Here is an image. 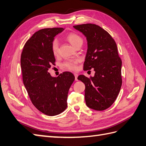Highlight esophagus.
Instances as JSON below:
<instances>
[{
  "label": "esophagus",
  "instance_id": "obj_1",
  "mask_svg": "<svg viewBox=\"0 0 146 146\" xmlns=\"http://www.w3.org/2000/svg\"><path fill=\"white\" fill-rule=\"evenodd\" d=\"M74 76H75V80H76V81H77V80H78V79H77L78 74H76V73H75V74H74Z\"/></svg>",
  "mask_w": 146,
  "mask_h": 146
}]
</instances>
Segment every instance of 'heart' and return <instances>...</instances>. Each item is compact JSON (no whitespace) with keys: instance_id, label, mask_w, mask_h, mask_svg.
Segmentation results:
<instances>
[{"instance_id":"heart-1","label":"heart","mask_w":146,"mask_h":146,"mask_svg":"<svg viewBox=\"0 0 146 146\" xmlns=\"http://www.w3.org/2000/svg\"><path fill=\"white\" fill-rule=\"evenodd\" d=\"M66 39L74 47L76 48L77 46L82 44L83 39L79 35L75 33H70L67 35ZM52 52L55 56L59 54V42L57 40H54L51 44ZM80 59H68L63 63V67L64 68L71 70H76L77 69V64L79 63Z\"/></svg>"}]
</instances>
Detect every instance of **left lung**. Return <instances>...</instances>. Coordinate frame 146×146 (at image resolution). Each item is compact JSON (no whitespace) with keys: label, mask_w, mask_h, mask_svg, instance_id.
Returning a JSON list of instances; mask_svg holds the SVG:
<instances>
[{"label":"left lung","mask_w":146,"mask_h":146,"mask_svg":"<svg viewBox=\"0 0 146 146\" xmlns=\"http://www.w3.org/2000/svg\"><path fill=\"white\" fill-rule=\"evenodd\" d=\"M87 38L88 49L84 70L94 69V77L80 75L85 85V100L88 107L103 111L108 108L118 97L122 85V61L116 42L107 31L95 24L74 26Z\"/></svg>","instance_id":"1"}]
</instances>
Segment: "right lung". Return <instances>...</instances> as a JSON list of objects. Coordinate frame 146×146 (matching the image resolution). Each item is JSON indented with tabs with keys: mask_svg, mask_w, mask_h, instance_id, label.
<instances>
[{
	"mask_svg": "<svg viewBox=\"0 0 146 146\" xmlns=\"http://www.w3.org/2000/svg\"><path fill=\"white\" fill-rule=\"evenodd\" d=\"M63 28H44L35 33L25 44L21 54L23 82L33 105L48 116L58 115L67 106L69 90L75 77L64 72L52 77L49 72L56 59L52 42Z\"/></svg>",
	"mask_w": 146,
	"mask_h": 146,
	"instance_id": "right-lung-1",
	"label": "right lung"
}]
</instances>
